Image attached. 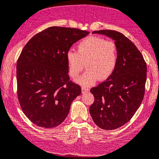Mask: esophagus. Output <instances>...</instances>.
<instances>
[{"mask_svg": "<svg viewBox=\"0 0 159 159\" xmlns=\"http://www.w3.org/2000/svg\"><path fill=\"white\" fill-rule=\"evenodd\" d=\"M81 90H82V93H86V92L89 91V88H87V87L83 86L82 88H81Z\"/></svg>", "mask_w": 159, "mask_h": 159, "instance_id": "esophagus-1", "label": "esophagus"}]
</instances>
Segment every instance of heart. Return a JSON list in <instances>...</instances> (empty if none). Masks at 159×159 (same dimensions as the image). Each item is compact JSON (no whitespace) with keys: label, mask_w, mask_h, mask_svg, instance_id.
I'll return each mask as SVG.
<instances>
[{"label":"heart","mask_w":159,"mask_h":159,"mask_svg":"<svg viewBox=\"0 0 159 159\" xmlns=\"http://www.w3.org/2000/svg\"><path fill=\"white\" fill-rule=\"evenodd\" d=\"M69 75L76 78L84 69L88 70L77 81L88 86L97 80L109 78L116 69L118 61V48L114 41L97 36H90L77 45V51L70 49L66 52Z\"/></svg>","instance_id":"b5f03b06"}]
</instances>
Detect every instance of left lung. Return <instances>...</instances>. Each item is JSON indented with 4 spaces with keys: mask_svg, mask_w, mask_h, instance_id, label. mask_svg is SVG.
I'll list each match as a JSON object with an SVG mask.
<instances>
[{
    "mask_svg": "<svg viewBox=\"0 0 159 159\" xmlns=\"http://www.w3.org/2000/svg\"><path fill=\"white\" fill-rule=\"evenodd\" d=\"M115 40L118 61L106 81L90 89L94 102L90 113L94 123L103 130H114L128 122L142 102L146 81V63L134 43L121 32L99 30Z\"/></svg>",
    "mask_w": 159,
    "mask_h": 159,
    "instance_id": "8db88e82",
    "label": "left lung"
}]
</instances>
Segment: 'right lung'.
<instances>
[{
	"mask_svg": "<svg viewBox=\"0 0 159 159\" xmlns=\"http://www.w3.org/2000/svg\"><path fill=\"white\" fill-rule=\"evenodd\" d=\"M89 31L52 26L36 34L22 49L16 65L17 97L24 114L34 125L53 128L69 114L81 93L71 81L66 52Z\"/></svg>",
	"mask_w": 159,
	"mask_h": 159,
	"instance_id": "1",
	"label": "right lung"
}]
</instances>
